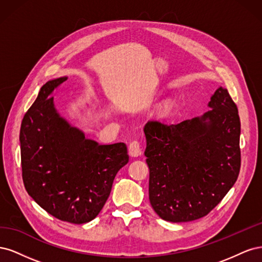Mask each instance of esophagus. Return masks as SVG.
Masks as SVG:
<instances>
[{
    "label": "esophagus",
    "instance_id": "34e87169",
    "mask_svg": "<svg viewBox=\"0 0 262 262\" xmlns=\"http://www.w3.org/2000/svg\"><path fill=\"white\" fill-rule=\"evenodd\" d=\"M142 154V148L138 141H132L129 145V155L132 157H138Z\"/></svg>",
    "mask_w": 262,
    "mask_h": 262
}]
</instances>
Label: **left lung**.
<instances>
[{
  "label": "left lung",
  "mask_w": 262,
  "mask_h": 262,
  "mask_svg": "<svg viewBox=\"0 0 262 262\" xmlns=\"http://www.w3.org/2000/svg\"><path fill=\"white\" fill-rule=\"evenodd\" d=\"M202 116L180 123L149 120L144 125L148 198L165 221L180 223L205 216L238 177V110L222 86Z\"/></svg>",
  "instance_id": "8db88e82"
}]
</instances>
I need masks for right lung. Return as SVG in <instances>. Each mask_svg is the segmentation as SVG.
I'll list each match as a JSON object with an SVG mask.
<instances>
[{"mask_svg":"<svg viewBox=\"0 0 262 262\" xmlns=\"http://www.w3.org/2000/svg\"><path fill=\"white\" fill-rule=\"evenodd\" d=\"M67 80L47 82L23 118V181L28 194L52 216L83 224L98 215L129 155L122 142L99 144L60 115L51 95Z\"/></svg>","mask_w":262,"mask_h":262,"instance_id":"right-lung-1","label":"right lung"}]
</instances>
